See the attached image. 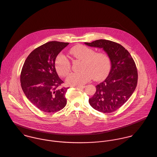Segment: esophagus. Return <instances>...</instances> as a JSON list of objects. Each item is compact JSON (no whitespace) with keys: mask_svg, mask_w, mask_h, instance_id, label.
I'll use <instances>...</instances> for the list:
<instances>
[{"mask_svg":"<svg viewBox=\"0 0 157 157\" xmlns=\"http://www.w3.org/2000/svg\"><path fill=\"white\" fill-rule=\"evenodd\" d=\"M77 87L79 88H85V85H80V86H77Z\"/></svg>","mask_w":157,"mask_h":157,"instance_id":"34e87169","label":"esophagus"}]
</instances>
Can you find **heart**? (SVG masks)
<instances>
[{
    "instance_id": "heart-1",
    "label": "heart",
    "mask_w": 157,
    "mask_h": 157,
    "mask_svg": "<svg viewBox=\"0 0 157 157\" xmlns=\"http://www.w3.org/2000/svg\"><path fill=\"white\" fill-rule=\"evenodd\" d=\"M69 53L75 58L82 61L78 73L71 74L66 79L69 85L77 86L88 82L93 78L101 80L108 74L111 67L109 57L104 52H96L93 49L83 45L71 48ZM55 69L62 77L67 76L71 71V63L63 54H59L55 61Z\"/></svg>"
}]
</instances>
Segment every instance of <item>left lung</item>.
Masks as SVG:
<instances>
[{"mask_svg": "<svg viewBox=\"0 0 157 157\" xmlns=\"http://www.w3.org/2000/svg\"><path fill=\"white\" fill-rule=\"evenodd\" d=\"M85 44L102 48L111 63L108 77L96 86V91L89 103L94 109L104 113L115 111L128 100L136 87L138 71L135 63L128 51L117 43L99 40Z\"/></svg>", "mask_w": 157, "mask_h": 157, "instance_id": "obj_1", "label": "left lung"}]
</instances>
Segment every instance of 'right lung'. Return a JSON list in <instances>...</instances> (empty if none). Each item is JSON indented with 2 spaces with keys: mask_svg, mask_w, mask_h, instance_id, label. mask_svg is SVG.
I'll list each match as a JSON object with an SVG mask.
<instances>
[{
  "mask_svg": "<svg viewBox=\"0 0 157 157\" xmlns=\"http://www.w3.org/2000/svg\"><path fill=\"white\" fill-rule=\"evenodd\" d=\"M68 43L50 41L36 48L25 59L21 73L22 89L30 102L42 111L53 113L67 104L68 88H60L63 81L55 67L56 57Z\"/></svg>",
  "mask_w": 157,
  "mask_h": 157,
  "instance_id": "right-lung-1",
  "label": "right lung"
}]
</instances>
